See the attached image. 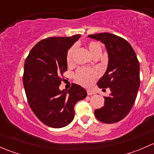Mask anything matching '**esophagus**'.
<instances>
[{
	"mask_svg": "<svg viewBox=\"0 0 154 154\" xmlns=\"http://www.w3.org/2000/svg\"><path fill=\"white\" fill-rule=\"evenodd\" d=\"M87 94H88V95H91V94H94V91H92L91 90H87Z\"/></svg>",
	"mask_w": 154,
	"mask_h": 154,
	"instance_id": "34e87169",
	"label": "esophagus"
}]
</instances>
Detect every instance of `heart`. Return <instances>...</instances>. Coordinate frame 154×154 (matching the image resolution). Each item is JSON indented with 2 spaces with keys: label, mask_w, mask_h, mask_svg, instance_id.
Wrapping results in <instances>:
<instances>
[{
  "label": "heart",
  "mask_w": 154,
  "mask_h": 154,
  "mask_svg": "<svg viewBox=\"0 0 154 154\" xmlns=\"http://www.w3.org/2000/svg\"><path fill=\"white\" fill-rule=\"evenodd\" d=\"M88 48L92 56L102 52L101 46L97 42H90L88 44ZM75 46H72L68 51L67 54H66V61L68 64H71L72 62L73 55L75 51ZM97 76V74L96 71L86 69V68H80L76 73L75 78L83 86H89L92 84Z\"/></svg>",
  "instance_id": "1"
}]
</instances>
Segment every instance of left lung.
Returning a JSON list of instances; mask_svg holds the SVG:
<instances>
[{
    "label": "left lung",
    "mask_w": 154,
    "mask_h": 154,
    "mask_svg": "<svg viewBox=\"0 0 154 154\" xmlns=\"http://www.w3.org/2000/svg\"><path fill=\"white\" fill-rule=\"evenodd\" d=\"M88 38L104 44L108 66L97 82L100 88H109L104 106L95 109L94 116L103 123L113 124L127 116L136 100L140 86L139 63L133 48L122 37L109 32L89 35Z\"/></svg>",
    "instance_id": "1"
}]
</instances>
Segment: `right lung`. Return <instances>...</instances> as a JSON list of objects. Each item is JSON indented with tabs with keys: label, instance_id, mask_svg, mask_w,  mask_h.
I'll use <instances>...</instances> for the list:
<instances>
[{
	"label": "right lung",
	"instance_id": "obj_1",
	"mask_svg": "<svg viewBox=\"0 0 154 154\" xmlns=\"http://www.w3.org/2000/svg\"><path fill=\"white\" fill-rule=\"evenodd\" d=\"M80 35L50 37L37 43L24 63L23 83L28 103L37 118L48 127L61 128L74 118L76 103L87 96L85 88L73 83L60 90L61 76L67 71L66 54Z\"/></svg>",
	"mask_w": 154,
	"mask_h": 154
}]
</instances>
